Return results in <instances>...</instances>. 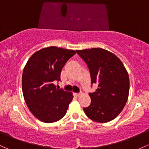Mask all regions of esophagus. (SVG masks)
Here are the masks:
<instances>
[{
	"mask_svg": "<svg viewBox=\"0 0 149 149\" xmlns=\"http://www.w3.org/2000/svg\"><path fill=\"white\" fill-rule=\"evenodd\" d=\"M75 95H76V97H79L80 95H81V93H76V94H75Z\"/></svg>",
	"mask_w": 149,
	"mask_h": 149,
	"instance_id": "obj_1",
	"label": "esophagus"
}]
</instances>
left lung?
Masks as SVG:
<instances>
[{
    "label": "left lung",
    "mask_w": 149,
    "mask_h": 149,
    "mask_svg": "<svg viewBox=\"0 0 149 149\" xmlns=\"http://www.w3.org/2000/svg\"><path fill=\"white\" fill-rule=\"evenodd\" d=\"M89 69L91 84L98 87L89 93L91 104L83 108L88 118L98 123L115 119L121 112L128 98L130 81L120 60L102 48L76 50Z\"/></svg>",
    "instance_id": "left-lung-1"
}]
</instances>
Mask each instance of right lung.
<instances>
[{"mask_svg":"<svg viewBox=\"0 0 149 149\" xmlns=\"http://www.w3.org/2000/svg\"><path fill=\"white\" fill-rule=\"evenodd\" d=\"M75 54L72 49L48 47L33 54L26 63L22 74L23 95L40 120L54 123L65 116L73 94L57 88L54 82L61 81L62 68Z\"/></svg>","mask_w":149,"mask_h":149,"instance_id":"add662e5","label":"right lung"}]
</instances>
